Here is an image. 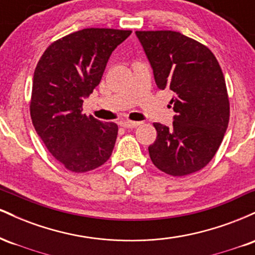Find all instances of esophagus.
Masks as SVG:
<instances>
[{"mask_svg":"<svg viewBox=\"0 0 255 255\" xmlns=\"http://www.w3.org/2000/svg\"><path fill=\"white\" fill-rule=\"evenodd\" d=\"M120 125H121L122 127H125V128H135V127H137V126H140V122L126 120V121H122Z\"/></svg>","mask_w":255,"mask_h":255,"instance_id":"esophagus-1","label":"esophagus"}]
</instances>
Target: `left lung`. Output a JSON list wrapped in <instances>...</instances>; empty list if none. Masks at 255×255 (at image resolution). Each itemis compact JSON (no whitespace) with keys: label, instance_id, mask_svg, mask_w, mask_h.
Returning a JSON list of instances; mask_svg holds the SVG:
<instances>
[{"label":"left lung","instance_id":"left-lung-1","mask_svg":"<svg viewBox=\"0 0 255 255\" xmlns=\"http://www.w3.org/2000/svg\"><path fill=\"white\" fill-rule=\"evenodd\" d=\"M154 81L171 91L172 127L156 122L151 160L171 176H186L209 164L229 124L224 75L211 50L175 31H136Z\"/></svg>","mask_w":255,"mask_h":255}]
</instances>
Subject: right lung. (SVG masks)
Wrapping results in <instances>:
<instances>
[{"mask_svg":"<svg viewBox=\"0 0 255 255\" xmlns=\"http://www.w3.org/2000/svg\"><path fill=\"white\" fill-rule=\"evenodd\" d=\"M130 33L84 28L49 45L37 64L32 124L49 152L73 172L93 170L113 153L118 125L81 111L84 99L101 83L110 55Z\"/></svg>","mask_w":255,"mask_h":255,"instance_id":"add662e5","label":"right lung"}]
</instances>
